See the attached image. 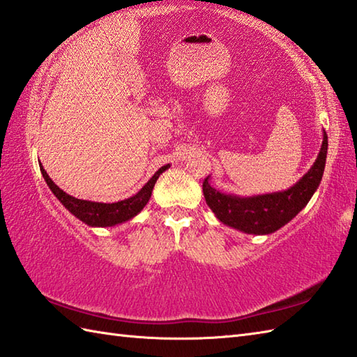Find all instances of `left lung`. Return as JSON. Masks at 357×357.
I'll return each instance as SVG.
<instances>
[{
	"mask_svg": "<svg viewBox=\"0 0 357 357\" xmlns=\"http://www.w3.org/2000/svg\"><path fill=\"white\" fill-rule=\"evenodd\" d=\"M328 139L324 132V140L318 158L305 176L295 186L284 192L266 194L249 199H240L235 195H226L213 189L206 177L203 181V194L206 203L215 213L217 218L231 227L245 234L266 235L278 231L303 211L318 189L324 168H326Z\"/></svg>",
	"mask_w": 357,
	"mask_h": 357,
	"instance_id": "1",
	"label": "left lung"
}]
</instances>
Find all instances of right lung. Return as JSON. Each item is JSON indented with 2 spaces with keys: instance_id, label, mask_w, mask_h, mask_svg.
Returning a JSON list of instances; mask_svg holds the SVG:
<instances>
[{
  "instance_id": "right-lung-1",
  "label": "right lung",
  "mask_w": 357,
  "mask_h": 357,
  "mask_svg": "<svg viewBox=\"0 0 357 357\" xmlns=\"http://www.w3.org/2000/svg\"><path fill=\"white\" fill-rule=\"evenodd\" d=\"M39 168H41L43 177L47 181L49 188L52 189V192L58 197V200L64 204L75 217H77L79 220L84 221V223L89 226L107 227V226H114L119 223H123V221H128L134 215H137V213L145 208L148 200L151 199L153 188L155 185L158 176H160L163 171L168 169L169 165L162 166V168L154 174L151 180H149L148 183L142 188L136 195H132V197H130V199L117 202V203H96V202H86V200L75 199V197L66 194L62 189H59L56 185L53 183V180L49 177V174L45 172L43 165H39Z\"/></svg>"
}]
</instances>
